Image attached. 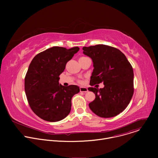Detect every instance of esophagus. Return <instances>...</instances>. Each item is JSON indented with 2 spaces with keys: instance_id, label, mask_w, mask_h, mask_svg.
Listing matches in <instances>:
<instances>
[{
  "instance_id": "obj_1",
  "label": "esophagus",
  "mask_w": 158,
  "mask_h": 158,
  "mask_svg": "<svg viewBox=\"0 0 158 158\" xmlns=\"http://www.w3.org/2000/svg\"><path fill=\"white\" fill-rule=\"evenodd\" d=\"M80 91L81 93H87L88 91L87 88V87H80Z\"/></svg>"
}]
</instances>
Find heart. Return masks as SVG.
<instances>
[{"instance_id": "1", "label": "heart", "mask_w": 158, "mask_h": 158, "mask_svg": "<svg viewBox=\"0 0 158 158\" xmlns=\"http://www.w3.org/2000/svg\"><path fill=\"white\" fill-rule=\"evenodd\" d=\"M82 57H81V58H82ZM79 83H80V84H82V81H79Z\"/></svg>"}]
</instances>
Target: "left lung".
<instances>
[{
	"label": "left lung",
	"mask_w": 158,
	"mask_h": 158,
	"mask_svg": "<svg viewBox=\"0 0 158 158\" xmlns=\"http://www.w3.org/2000/svg\"><path fill=\"white\" fill-rule=\"evenodd\" d=\"M82 50L92 59L94 67L89 84L93 87L88 90L95 94L96 98L89 104L90 109L101 118L117 116L127 107L133 96L131 64L121 51L106 45L84 47ZM100 83L104 84L103 88L93 87Z\"/></svg>",
	"instance_id": "left-lung-1"
}]
</instances>
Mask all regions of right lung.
Returning a JSON list of instances; mask_svg holds the SVG:
<instances>
[{
	"label": "right lung",
	"instance_id": "right-lung-1",
	"mask_svg": "<svg viewBox=\"0 0 158 158\" xmlns=\"http://www.w3.org/2000/svg\"><path fill=\"white\" fill-rule=\"evenodd\" d=\"M79 50L55 46L37 54L25 77V92L34 113L43 120L56 122L64 119L71 109V99L80 91L77 85L59 84V76L67 62Z\"/></svg>",
	"mask_w": 158,
	"mask_h": 158
}]
</instances>
